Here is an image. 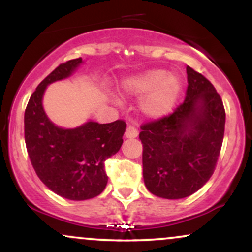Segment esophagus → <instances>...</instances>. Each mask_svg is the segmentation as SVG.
Instances as JSON below:
<instances>
[{"instance_id": "obj_1", "label": "esophagus", "mask_w": 252, "mask_h": 252, "mask_svg": "<svg viewBox=\"0 0 252 252\" xmlns=\"http://www.w3.org/2000/svg\"><path fill=\"white\" fill-rule=\"evenodd\" d=\"M124 135H126V138H135V137H137L138 131H137V129L135 128V126H129L128 128H126V134H124Z\"/></svg>"}]
</instances>
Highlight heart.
<instances>
[{
  "mask_svg": "<svg viewBox=\"0 0 252 252\" xmlns=\"http://www.w3.org/2000/svg\"><path fill=\"white\" fill-rule=\"evenodd\" d=\"M121 91L128 96L140 97L138 112L147 120H161L175 108L182 91L178 74L162 68H150L130 76L121 83Z\"/></svg>",
  "mask_w": 252,
  "mask_h": 252,
  "instance_id": "heart-1",
  "label": "heart"
}]
</instances>
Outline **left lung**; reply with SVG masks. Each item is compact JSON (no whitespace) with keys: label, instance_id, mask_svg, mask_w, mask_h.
<instances>
[{"label":"left lung","instance_id":"8db88e82","mask_svg":"<svg viewBox=\"0 0 252 252\" xmlns=\"http://www.w3.org/2000/svg\"><path fill=\"white\" fill-rule=\"evenodd\" d=\"M185 102L169 116L141 126L143 180L163 199L200 189L215 172L225 130L221 98L202 74L186 67Z\"/></svg>","mask_w":252,"mask_h":252}]
</instances>
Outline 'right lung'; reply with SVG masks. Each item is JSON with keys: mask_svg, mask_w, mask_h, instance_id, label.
<instances>
[{"mask_svg": "<svg viewBox=\"0 0 252 252\" xmlns=\"http://www.w3.org/2000/svg\"><path fill=\"white\" fill-rule=\"evenodd\" d=\"M83 63L78 58L58 66L39 84L25 111L26 147L36 175L52 192L76 201L94 198L105 189L104 162L120 150L126 128L121 120L106 124L90 120L65 129L46 115L47 86L70 78Z\"/></svg>", "mask_w": 252, "mask_h": 252, "instance_id": "obj_1", "label": "right lung"}]
</instances>
